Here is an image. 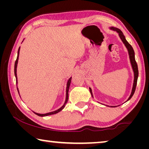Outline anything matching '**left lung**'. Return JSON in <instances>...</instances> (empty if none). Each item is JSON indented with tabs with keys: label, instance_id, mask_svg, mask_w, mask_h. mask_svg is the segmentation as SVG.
<instances>
[{
	"label": "left lung",
	"instance_id": "obj_1",
	"mask_svg": "<svg viewBox=\"0 0 149 149\" xmlns=\"http://www.w3.org/2000/svg\"><path fill=\"white\" fill-rule=\"evenodd\" d=\"M110 29H112V30H114V31H116L118 33V35H119L120 37L121 40H122V41L123 42V43L125 45V47L127 48V51H128V54H129V56H130V60L131 64H132L133 71V73H134V80H133V88H132V93H131V95L130 96V97L128 98V99L127 100V101H128V100H129L131 99V98L133 97V94H134L135 91V89H136V85H137L138 75H139L138 66H137V62H136L135 59V52H134V50H133V47H132V45H131L129 43V42L127 41V40L125 39V37L124 36V35L123 34L122 31H121L120 29L116 28V27H110ZM89 91H90L91 94V95H92V97H93V93H92V90L90 87H89ZM127 101H126V102H127ZM106 106H107V105H106ZM107 107H109V106H107ZM110 107H116V106H110Z\"/></svg>",
	"mask_w": 149,
	"mask_h": 149
}]
</instances>
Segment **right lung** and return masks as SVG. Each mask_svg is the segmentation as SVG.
Returning <instances> with one entry per match:
<instances>
[{"mask_svg":"<svg viewBox=\"0 0 149 149\" xmlns=\"http://www.w3.org/2000/svg\"><path fill=\"white\" fill-rule=\"evenodd\" d=\"M23 42V41H22ZM19 49H20V47L18 49V51H17V58L16 62H15V64H14V74H15V77H16V84H17V62H18V58H19ZM71 80H72V77L70 78L68 81L67 82V87H66V96H65V102L64 105L62 106L61 108H60L59 109H58L55 111H53V112H49V113H47V114H38V113H36V112H34L35 114H37V116H41V117H43V116H49V115H52V114H56V113L59 112L61 111L62 109H64V108L65 107V104H66L67 102H68V91H69V88H70V83H71ZM17 91H18L19 93V91L18 89H17Z\"/></svg>","mask_w":149,"mask_h":149,"instance_id":"1","label":"right lung"}]
</instances>
